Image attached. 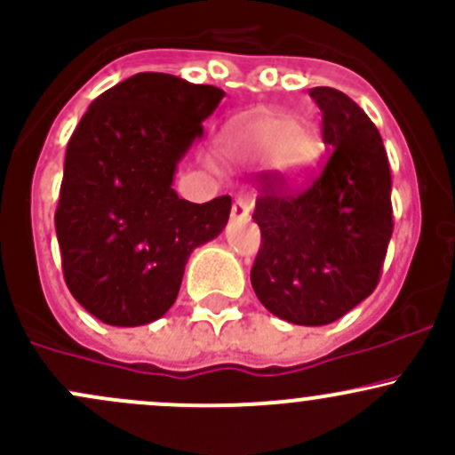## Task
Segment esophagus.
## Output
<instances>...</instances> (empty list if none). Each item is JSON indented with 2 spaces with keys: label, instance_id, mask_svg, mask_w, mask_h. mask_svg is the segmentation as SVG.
Masks as SVG:
<instances>
[{
  "label": "esophagus",
  "instance_id": "obj_1",
  "mask_svg": "<svg viewBox=\"0 0 455 455\" xmlns=\"http://www.w3.org/2000/svg\"><path fill=\"white\" fill-rule=\"evenodd\" d=\"M251 209H252L251 200L235 198V203H233L231 207V218L240 220V222H248V218H251Z\"/></svg>",
  "mask_w": 455,
  "mask_h": 455
}]
</instances>
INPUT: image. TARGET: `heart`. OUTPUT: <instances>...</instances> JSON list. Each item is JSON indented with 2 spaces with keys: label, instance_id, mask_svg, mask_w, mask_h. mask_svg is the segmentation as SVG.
Listing matches in <instances>:
<instances>
[{
  "label": "heart",
  "instance_id": "heart-1",
  "mask_svg": "<svg viewBox=\"0 0 455 455\" xmlns=\"http://www.w3.org/2000/svg\"><path fill=\"white\" fill-rule=\"evenodd\" d=\"M220 148L227 159L237 164L270 161L285 179H299L315 164L323 141L314 126L299 124L294 115L264 108L233 119L224 128Z\"/></svg>",
  "mask_w": 455,
  "mask_h": 455
}]
</instances>
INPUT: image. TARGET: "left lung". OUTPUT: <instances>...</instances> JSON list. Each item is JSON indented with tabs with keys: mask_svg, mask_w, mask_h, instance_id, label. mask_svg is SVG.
Instances as JSON below:
<instances>
[{
	"mask_svg": "<svg viewBox=\"0 0 455 455\" xmlns=\"http://www.w3.org/2000/svg\"><path fill=\"white\" fill-rule=\"evenodd\" d=\"M323 113V141L333 146L305 189L261 172L252 220L261 246L251 283L279 318L320 327L372 294L392 237L390 165L371 117L342 91L309 89Z\"/></svg>",
	"mask_w": 455,
	"mask_h": 455,
	"instance_id": "left-lung-1",
	"label": "left lung"
}]
</instances>
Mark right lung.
<instances>
[{
  "label": "right lung",
  "mask_w": 455,
  "mask_h": 455,
  "mask_svg": "<svg viewBox=\"0 0 455 455\" xmlns=\"http://www.w3.org/2000/svg\"><path fill=\"white\" fill-rule=\"evenodd\" d=\"M224 91L143 71L91 102L67 143L56 207L65 283L113 327H140L174 305L191 251L227 227L231 196L196 204L174 172Z\"/></svg>",
  "instance_id": "obj_1"
}]
</instances>
